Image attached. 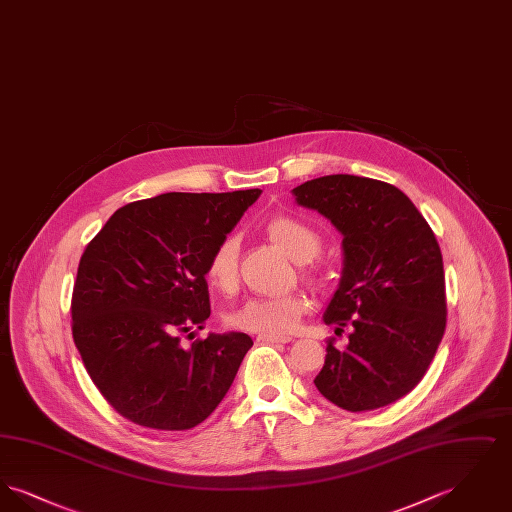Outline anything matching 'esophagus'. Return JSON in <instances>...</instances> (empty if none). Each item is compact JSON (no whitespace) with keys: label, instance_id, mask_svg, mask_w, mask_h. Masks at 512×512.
Instances as JSON below:
<instances>
[{"label":"esophagus","instance_id":"obj_1","mask_svg":"<svg viewBox=\"0 0 512 512\" xmlns=\"http://www.w3.org/2000/svg\"><path fill=\"white\" fill-rule=\"evenodd\" d=\"M259 341H265V343H288V341H292L290 336H272V334H261Z\"/></svg>","mask_w":512,"mask_h":512}]
</instances>
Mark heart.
Here are the masks:
<instances>
[{
    "label": "heart",
    "mask_w": 512,
    "mask_h": 512,
    "mask_svg": "<svg viewBox=\"0 0 512 512\" xmlns=\"http://www.w3.org/2000/svg\"><path fill=\"white\" fill-rule=\"evenodd\" d=\"M265 234L276 247H280L290 259L307 263L320 251V236L313 226L290 215H276L267 220ZM238 255L240 242L234 234L224 236L211 251L205 276L211 286L220 292H232L238 284ZM309 311V299L301 293L286 295H257L249 297L236 309H232L226 322L232 328L253 332L286 336L299 326L301 317Z\"/></svg>",
    "instance_id": "1"
}]
</instances>
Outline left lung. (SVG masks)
<instances>
[{"instance_id": "1", "label": "left lung", "mask_w": 512, "mask_h": 512, "mask_svg": "<svg viewBox=\"0 0 512 512\" xmlns=\"http://www.w3.org/2000/svg\"><path fill=\"white\" fill-rule=\"evenodd\" d=\"M343 236V270L322 320L353 326L340 351L328 340L317 390L361 413L401 399L422 380L445 332V276L438 240L399 188L330 174L293 188Z\"/></svg>"}]
</instances>
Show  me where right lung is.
I'll return each instance as SVG.
<instances>
[{
    "mask_svg": "<svg viewBox=\"0 0 512 512\" xmlns=\"http://www.w3.org/2000/svg\"><path fill=\"white\" fill-rule=\"evenodd\" d=\"M259 195L134 201L86 245L71 301L74 345L101 395L130 422L190 430L230 390L253 340L228 332L182 347L180 336L211 315L207 259Z\"/></svg>",
    "mask_w": 512,
    "mask_h": 512,
    "instance_id": "1",
    "label": "right lung"
}]
</instances>
